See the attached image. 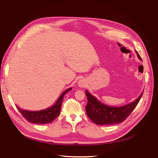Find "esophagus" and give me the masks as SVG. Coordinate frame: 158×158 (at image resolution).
<instances>
[{"label":"esophagus","instance_id":"1","mask_svg":"<svg viewBox=\"0 0 158 158\" xmlns=\"http://www.w3.org/2000/svg\"><path fill=\"white\" fill-rule=\"evenodd\" d=\"M78 85H79L80 87L83 88V87L86 86V82L84 80H79V82H78Z\"/></svg>","mask_w":158,"mask_h":158}]
</instances>
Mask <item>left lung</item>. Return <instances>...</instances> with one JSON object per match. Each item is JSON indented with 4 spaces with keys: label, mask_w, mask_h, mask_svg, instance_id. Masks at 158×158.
<instances>
[{
    "label": "left lung",
    "mask_w": 158,
    "mask_h": 158,
    "mask_svg": "<svg viewBox=\"0 0 158 158\" xmlns=\"http://www.w3.org/2000/svg\"><path fill=\"white\" fill-rule=\"evenodd\" d=\"M135 52L138 59L142 61L136 50ZM85 93L88 98L86 106V112L88 117L97 125H110L119 124L124 121L135 108L143 92H141L135 101L121 106H108L100 101L87 90L85 91Z\"/></svg>",
    "instance_id": "left-lung-1"
}]
</instances>
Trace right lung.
I'll return each instance as SVG.
<instances>
[{"mask_svg": "<svg viewBox=\"0 0 158 158\" xmlns=\"http://www.w3.org/2000/svg\"><path fill=\"white\" fill-rule=\"evenodd\" d=\"M71 90L72 87L64 90L60 96V97L57 100L56 102L54 103V105L48 107L47 109L40 110L32 111L22 109L17 105V108L23 116L29 122L31 123L40 125L49 123H52L53 120H55V118H57V116L60 114L61 103H62L64 95Z\"/></svg>", "mask_w": 158, "mask_h": 158, "instance_id": "add662e5", "label": "right lung"}]
</instances>
